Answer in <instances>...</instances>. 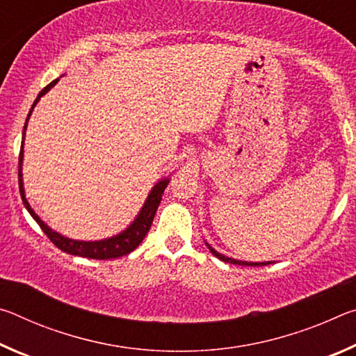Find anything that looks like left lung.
Instances as JSON below:
<instances>
[{"label": "left lung", "instance_id": "obj_1", "mask_svg": "<svg viewBox=\"0 0 356 356\" xmlns=\"http://www.w3.org/2000/svg\"><path fill=\"white\" fill-rule=\"evenodd\" d=\"M209 246V250L212 251V254H215L216 257L218 259H221V261H225V262H229V264H237V265H251V267H262V265H268V264H272V262H245V261H236V259H231V257H226V256H222V254H220L218 251H215L212 246L210 245H207Z\"/></svg>", "mask_w": 356, "mask_h": 356}]
</instances>
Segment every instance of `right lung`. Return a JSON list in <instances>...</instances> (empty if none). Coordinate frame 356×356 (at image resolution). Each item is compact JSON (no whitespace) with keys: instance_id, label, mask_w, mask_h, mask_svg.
Instances as JSON below:
<instances>
[{"instance_id":"1","label":"right lung","mask_w":356,"mask_h":356,"mask_svg":"<svg viewBox=\"0 0 356 356\" xmlns=\"http://www.w3.org/2000/svg\"><path fill=\"white\" fill-rule=\"evenodd\" d=\"M58 80H59V78L53 80L50 84H47V86L39 92L38 99L34 100L31 110H29V114H28L26 122H25V127H23L22 147H20V155H19V186H20L22 201H23V204H25V207L28 209V212L31 213L33 218L38 221V225L40 226L42 231H44L45 236L50 238L53 245H56L61 251L69 252V254H74V256L88 257V259H100V261H105V259L122 257L125 254H129V252H131L134 250H136L138 246H140V243L144 240V237H146V234L149 232L150 226H152V221H154L156 209H159V206H160L161 195H163L166 185H168V182H170L168 179L161 180V182H159L154 186V190L150 191L149 197L146 200V202H144L140 215L136 216V220L131 222L130 227L125 229L124 232H120L119 236H116V237L100 240V242H78V240H72V238L59 236L58 232L51 231V229L48 227L45 222L39 218L38 215H35V212L31 209V206H29L26 197H25V190H23V177H22V161H23V141H25V131H26L28 119H29V116H31V113L34 110L35 104L39 102V99L47 91H50V88L55 86Z\"/></svg>"}]
</instances>
